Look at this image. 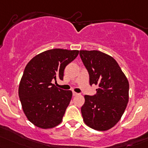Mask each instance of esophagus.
<instances>
[{
	"mask_svg": "<svg viewBox=\"0 0 148 148\" xmlns=\"http://www.w3.org/2000/svg\"><path fill=\"white\" fill-rule=\"evenodd\" d=\"M78 95H79V93H77V92H73V96H77Z\"/></svg>",
	"mask_w": 148,
	"mask_h": 148,
	"instance_id": "obj_1",
	"label": "esophagus"
}]
</instances>
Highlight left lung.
I'll return each instance as SVG.
<instances>
[{"instance_id":"obj_1","label":"left lung","mask_w":148,"mask_h":148,"mask_svg":"<svg viewBox=\"0 0 148 148\" xmlns=\"http://www.w3.org/2000/svg\"><path fill=\"white\" fill-rule=\"evenodd\" d=\"M90 85H98L95 95L84 96L83 119L88 126L107 131L121 119L129 102V84L116 61L98 50H80Z\"/></svg>"}]
</instances>
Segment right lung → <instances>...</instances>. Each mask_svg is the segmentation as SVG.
<instances>
[{
    "label": "right lung",
    "instance_id": "obj_1",
    "mask_svg": "<svg viewBox=\"0 0 148 148\" xmlns=\"http://www.w3.org/2000/svg\"><path fill=\"white\" fill-rule=\"evenodd\" d=\"M79 50L55 48L34 57L24 69L19 97L29 121L41 129H51L62 122L72 97L71 90L57 88L53 82L63 80L64 68Z\"/></svg>",
    "mask_w": 148,
    "mask_h": 148
}]
</instances>
